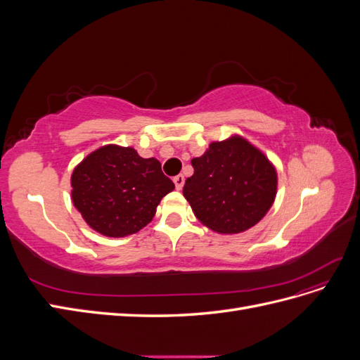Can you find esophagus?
Returning a JSON list of instances; mask_svg holds the SVG:
<instances>
[{"instance_id": "esophagus-1", "label": "esophagus", "mask_w": 360, "mask_h": 360, "mask_svg": "<svg viewBox=\"0 0 360 360\" xmlns=\"http://www.w3.org/2000/svg\"><path fill=\"white\" fill-rule=\"evenodd\" d=\"M172 181H174V184H176V189L180 191L183 188V184H184V176H183V174H179V176L172 179Z\"/></svg>"}]
</instances>
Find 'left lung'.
Here are the masks:
<instances>
[{
	"mask_svg": "<svg viewBox=\"0 0 360 360\" xmlns=\"http://www.w3.org/2000/svg\"><path fill=\"white\" fill-rule=\"evenodd\" d=\"M183 195L198 221L221 234H237L263 219L276 197V169L245 138L216 141L192 159Z\"/></svg>",
	"mask_w": 360,
	"mask_h": 360,
	"instance_id": "8db88e82",
	"label": "left lung"
}]
</instances>
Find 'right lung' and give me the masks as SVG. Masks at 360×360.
I'll return each instance as SVG.
<instances>
[{
  "label": "right lung",
  "mask_w": 360,
  "mask_h": 360,
  "mask_svg": "<svg viewBox=\"0 0 360 360\" xmlns=\"http://www.w3.org/2000/svg\"><path fill=\"white\" fill-rule=\"evenodd\" d=\"M172 189L159 160L141 158L132 147L97 148L72 174L73 205L93 230L108 237L138 233Z\"/></svg>",
  "instance_id": "right-lung-1"
}]
</instances>
